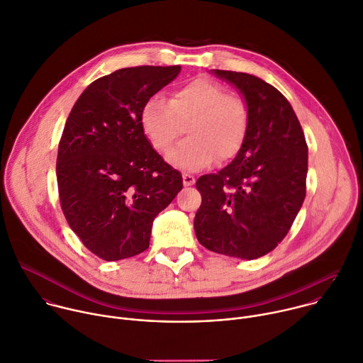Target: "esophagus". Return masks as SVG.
I'll list each match as a JSON object with an SVG mask.
<instances>
[{"label": "esophagus", "instance_id": "obj_1", "mask_svg": "<svg viewBox=\"0 0 363 363\" xmlns=\"http://www.w3.org/2000/svg\"><path fill=\"white\" fill-rule=\"evenodd\" d=\"M182 179H184V185L185 186H191V185L195 184V177L191 175V174H184Z\"/></svg>", "mask_w": 363, "mask_h": 363}]
</instances>
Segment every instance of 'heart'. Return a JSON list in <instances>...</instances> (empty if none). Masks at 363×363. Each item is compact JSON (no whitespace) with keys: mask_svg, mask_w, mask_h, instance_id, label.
<instances>
[{"mask_svg":"<svg viewBox=\"0 0 363 363\" xmlns=\"http://www.w3.org/2000/svg\"><path fill=\"white\" fill-rule=\"evenodd\" d=\"M140 123L152 147L164 155L186 128L189 138L168 160L178 168L198 171L217 158L227 162L237 157L248 135L250 108L240 93L198 77L175 89L169 101L160 94L147 99Z\"/></svg>","mask_w":363,"mask_h":363,"instance_id":"1","label":"heart"}]
</instances>
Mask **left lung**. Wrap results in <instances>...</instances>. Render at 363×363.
I'll return each mask as SVG.
<instances>
[{"instance_id": "1", "label": "left lung", "mask_w": 363, "mask_h": 363, "mask_svg": "<svg viewBox=\"0 0 363 363\" xmlns=\"http://www.w3.org/2000/svg\"><path fill=\"white\" fill-rule=\"evenodd\" d=\"M250 108V129L235 160L196 181L198 241L210 251L254 260L287 235L306 196L307 143L289 100L252 74L214 70Z\"/></svg>"}]
</instances>
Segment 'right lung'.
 Segmentation results:
<instances>
[{
	"label": "right lung",
	"mask_w": 363,
	"mask_h": 363,
	"mask_svg": "<svg viewBox=\"0 0 363 363\" xmlns=\"http://www.w3.org/2000/svg\"><path fill=\"white\" fill-rule=\"evenodd\" d=\"M181 66H138L94 80L66 121L57 153L63 214L83 245L116 262L147 250L153 220L182 189V175L145 136L147 99Z\"/></svg>",
	"instance_id": "1"
}]
</instances>
